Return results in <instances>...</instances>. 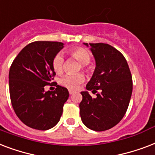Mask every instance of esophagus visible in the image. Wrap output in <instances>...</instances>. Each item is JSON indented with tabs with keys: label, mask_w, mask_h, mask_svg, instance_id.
<instances>
[{
	"label": "esophagus",
	"mask_w": 155,
	"mask_h": 155,
	"mask_svg": "<svg viewBox=\"0 0 155 155\" xmlns=\"http://www.w3.org/2000/svg\"><path fill=\"white\" fill-rule=\"evenodd\" d=\"M69 94H73L74 93V91H71V90H69Z\"/></svg>",
	"instance_id": "1"
}]
</instances>
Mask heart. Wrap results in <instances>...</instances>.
Instances as JSON below:
<instances>
[{
	"mask_svg": "<svg viewBox=\"0 0 155 155\" xmlns=\"http://www.w3.org/2000/svg\"><path fill=\"white\" fill-rule=\"evenodd\" d=\"M69 55L78 61L81 64H87L91 61V54L89 51L83 48H75L69 51ZM51 65L53 70L56 74H61L64 69V59L61 54H57L54 56ZM85 80V76L82 74H69L61 77L59 79V83L64 87L69 88L70 90H75L81 83Z\"/></svg>",
	"mask_w": 155,
	"mask_h": 155,
	"instance_id": "b5f03b06",
	"label": "heart"
}]
</instances>
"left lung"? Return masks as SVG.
I'll return each mask as SVG.
<instances>
[{
    "mask_svg": "<svg viewBox=\"0 0 155 155\" xmlns=\"http://www.w3.org/2000/svg\"><path fill=\"white\" fill-rule=\"evenodd\" d=\"M88 47V44L84 43ZM96 67L79 104L81 121L94 131H105L116 125L126 113L133 91L130 69L121 52L107 44H89Z\"/></svg>",
    "mask_w": 155,
    "mask_h": 155,
    "instance_id": "obj_1",
    "label": "left lung"
}]
</instances>
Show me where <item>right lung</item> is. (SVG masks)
<instances>
[{"mask_svg": "<svg viewBox=\"0 0 155 155\" xmlns=\"http://www.w3.org/2000/svg\"><path fill=\"white\" fill-rule=\"evenodd\" d=\"M63 48L61 42H33L19 52L10 66L12 106L20 120L30 128L48 130L61 119L69 94L65 87L51 82L56 75L51 62ZM51 83L56 90L44 91V86Z\"/></svg>", "mask_w": 155, "mask_h": 155, "instance_id": "right-lung-1", "label": "right lung"}]
</instances>
